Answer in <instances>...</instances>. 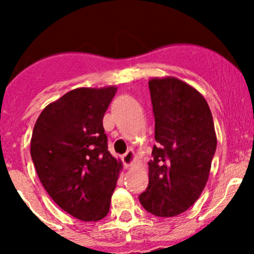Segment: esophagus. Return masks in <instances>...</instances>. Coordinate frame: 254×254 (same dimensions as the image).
Segmentation results:
<instances>
[{
	"mask_svg": "<svg viewBox=\"0 0 254 254\" xmlns=\"http://www.w3.org/2000/svg\"><path fill=\"white\" fill-rule=\"evenodd\" d=\"M135 153L132 150H129L124 156H123V162H124L125 167H132L135 162Z\"/></svg>",
	"mask_w": 254,
	"mask_h": 254,
	"instance_id": "1",
	"label": "esophagus"
}]
</instances>
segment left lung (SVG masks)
Here are the masks:
<instances>
[{
	"instance_id": "left-lung-1",
	"label": "left lung",
	"mask_w": 254,
	"mask_h": 254,
	"mask_svg": "<svg viewBox=\"0 0 254 254\" xmlns=\"http://www.w3.org/2000/svg\"><path fill=\"white\" fill-rule=\"evenodd\" d=\"M148 88L157 143L139 199L151 214L171 217L188 210L205 188L216 134L209 106L195 88L176 77L152 78Z\"/></svg>"
}]
</instances>
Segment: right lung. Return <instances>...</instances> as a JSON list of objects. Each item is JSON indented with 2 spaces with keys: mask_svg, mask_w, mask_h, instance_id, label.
Wrapping results in <instances>:
<instances>
[{
  "mask_svg": "<svg viewBox=\"0 0 254 254\" xmlns=\"http://www.w3.org/2000/svg\"><path fill=\"white\" fill-rule=\"evenodd\" d=\"M117 87L76 88L40 113L30 156L54 201L76 219L107 216L123 167L108 151L103 117Z\"/></svg>",
  "mask_w": 254,
  "mask_h": 254,
  "instance_id": "obj_1",
  "label": "right lung"
}]
</instances>
